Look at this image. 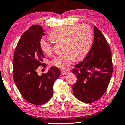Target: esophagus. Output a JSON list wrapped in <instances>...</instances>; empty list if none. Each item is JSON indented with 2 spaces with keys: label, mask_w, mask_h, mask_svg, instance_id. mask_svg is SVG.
Segmentation results:
<instances>
[{
  "label": "esophagus",
  "mask_w": 125,
  "mask_h": 125,
  "mask_svg": "<svg viewBox=\"0 0 125 125\" xmlns=\"http://www.w3.org/2000/svg\"><path fill=\"white\" fill-rule=\"evenodd\" d=\"M61 73L62 75H66L67 73V72H66V71H61Z\"/></svg>",
  "instance_id": "obj_1"
}]
</instances>
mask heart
<instances>
[{"mask_svg":"<svg viewBox=\"0 0 125 125\" xmlns=\"http://www.w3.org/2000/svg\"><path fill=\"white\" fill-rule=\"evenodd\" d=\"M49 37L57 44L63 43L65 52L64 54L55 57L50 62L51 65L66 70L75 59L80 61L86 56L92 45L93 32L86 24L63 26L53 29ZM39 46L45 54H52V45L44 39L39 41Z\"/></svg>","mask_w":125,"mask_h":125,"instance_id":"b5f03b06","label":"heart"}]
</instances>
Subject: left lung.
<instances>
[{"mask_svg": "<svg viewBox=\"0 0 125 125\" xmlns=\"http://www.w3.org/2000/svg\"><path fill=\"white\" fill-rule=\"evenodd\" d=\"M94 35L90 52L72 70L77 78L72 87L73 94L85 103L94 102L104 94L113 72L110 45L96 26L94 28Z\"/></svg>", "mask_w": 125, "mask_h": 125, "instance_id": "left-lung-1", "label": "left lung"}]
</instances>
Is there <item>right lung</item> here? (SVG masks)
<instances>
[{
  "mask_svg": "<svg viewBox=\"0 0 125 125\" xmlns=\"http://www.w3.org/2000/svg\"><path fill=\"white\" fill-rule=\"evenodd\" d=\"M44 31L39 25H33L23 33L15 48L13 64V78L23 97L35 105L48 102L53 94V84L60 76L57 67H52L47 73L37 74L39 66L44 58L39 46V41Z\"/></svg>",
  "mask_w": 125,
  "mask_h": 125,
  "instance_id": "add662e5",
  "label": "right lung"
}]
</instances>
